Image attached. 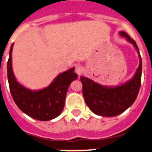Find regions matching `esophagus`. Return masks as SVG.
Masks as SVG:
<instances>
[{
    "label": "esophagus",
    "mask_w": 152,
    "mask_h": 152,
    "mask_svg": "<svg viewBox=\"0 0 152 152\" xmlns=\"http://www.w3.org/2000/svg\"><path fill=\"white\" fill-rule=\"evenodd\" d=\"M75 72H76V73L77 74L78 76H80V75L83 72V67L80 66V65H77V66H76Z\"/></svg>",
    "instance_id": "obj_1"
}]
</instances>
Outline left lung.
Masks as SVG:
<instances>
[{"instance_id":"1","label":"left lung","mask_w":152,"mask_h":152,"mask_svg":"<svg viewBox=\"0 0 152 152\" xmlns=\"http://www.w3.org/2000/svg\"><path fill=\"white\" fill-rule=\"evenodd\" d=\"M119 34L136 48L140 59L139 66L133 77L120 86H102L87 77H80L85 102L96 115L114 117L123 113L134 104L141 87L142 61L138 47L127 33L121 31Z\"/></svg>"}]
</instances>
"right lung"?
<instances>
[{
	"label": "right lung",
	"instance_id": "add662e5",
	"mask_svg": "<svg viewBox=\"0 0 152 152\" xmlns=\"http://www.w3.org/2000/svg\"><path fill=\"white\" fill-rule=\"evenodd\" d=\"M11 45L7 70L9 87L14 101L23 113L34 119L46 121L60 115L64 108L67 90L70 83L77 79L75 68L58 74L47 87L31 90L19 83L12 69Z\"/></svg>",
	"mask_w": 152,
	"mask_h": 152
}]
</instances>
